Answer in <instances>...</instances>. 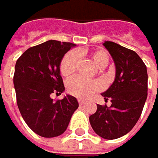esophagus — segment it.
Here are the masks:
<instances>
[{"label":"esophagus","mask_w":158,"mask_h":158,"mask_svg":"<svg viewBox=\"0 0 158 158\" xmlns=\"http://www.w3.org/2000/svg\"><path fill=\"white\" fill-rule=\"evenodd\" d=\"M78 102H79L80 105H84V104H85V101H84L83 99H78Z\"/></svg>","instance_id":"obj_1"}]
</instances>
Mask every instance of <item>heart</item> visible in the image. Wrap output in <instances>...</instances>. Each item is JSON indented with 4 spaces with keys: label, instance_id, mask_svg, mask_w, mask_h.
Returning a JSON list of instances; mask_svg holds the SVG:
<instances>
[{
    "label": "heart",
    "instance_id": "heart-1",
    "mask_svg": "<svg viewBox=\"0 0 158 158\" xmlns=\"http://www.w3.org/2000/svg\"><path fill=\"white\" fill-rule=\"evenodd\" d=\"M94 64L98 68H104L109 63V55L104 50H96L90 55ZM78 54L76 52L67 53L60 63V73L64 77L71 76L76 70L78 63ZM101 85L95 80H86L82 77H73L67 82L68 92L79 98H87L94 92L100 89Z\"/></svg>",
    "mask_w": 158,
    "mask_h": 158
}]
</instances>
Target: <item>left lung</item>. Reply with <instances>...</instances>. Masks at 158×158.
Wrapping results in <instances>:
<instances>
[{"mask_svg":"<svg viewBox=\"0 0 158 158\" xmlns=\"http://www.w3.org/2000/svg\"><path fill=\"white\" fill-rule=\"evenodd\" d=\"M104 47L115 64V79L101 95L110 99V107L97 105L89 117L94 131L113 140L127 134L140 118L147 98V70L138 54L117 43L106 41Z\"/></svg>","mask_w":158,"mask_h":158,"instance_id":"1","label":"left lung"}]
</instances>
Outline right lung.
Instances as JSON below:
<instances>
[{
    "mask_svg": "<svg viewBox=\"0 0 158 158\" xmlns=\"http://www.w3.org/2000/svg\"><path fill=\"white\" fill-rule=\"evenodd\" d=\"M75 44L48 40L29 48L17 60L14 85L17 106L28 127L42 137L62 134L78 109L77 99L66 95L53 101L52 93L65 91L60 76V62Z\"/></svg>",
    "mask_w": 158,
    "mask_h": 158,
    "instance_id": "1",
    "label": "right lung"
}]
</instances>
